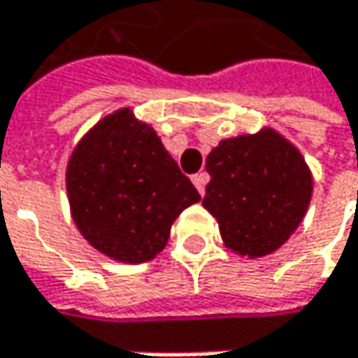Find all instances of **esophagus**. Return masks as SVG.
Masks as SVG:
<instances>
[{"instance_id": "1", "label": "esophagus", "mask_w": 358, "mask_h": 358, "mask_svg": "<svg viewBox=\"0 0 358 358\" xmlns=\"http://www.w3.org/2000/svg\"><path fill=\"white\" fill-rule=\"evenodd\" d=\"M207 182H209V174H207V172H199V174L192 176V184L196 186V190H199L201 196L205 194V184H207Z\"/></svg>"}]
</instances>
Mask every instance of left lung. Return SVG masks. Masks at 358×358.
<instances>
[{
	"label": "left lung",
	"mask_w": 358,
	"mask_h": 358,
	"mask_svg": "<svg viewBox=\"0 0 358 358\" xmlns=\"http://www.w3.org/2000/svg\"><path fill=\"white\" fill-rule=\"evenodd\" d=\"M203 207L217 220L224 245L257 259L278 250L301 226L313 176L301 151L273 128L224 138L207 155Z\"/></svg>",
	"instance_id": "obj_1"
}]
</instances>
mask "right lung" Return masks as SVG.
I'll return each mask as SVG.
<instances>
[{
    "instance_id": "right-lung-1",
    "label": "right lung",
    "mask_w": 358,
    "mask_h": 358,
    "mask_svg": "<svg viewBox=\"0 0 358 358\" xmlns=\"http://www.w3.org/2000/svg\"><path fill=\"white\" fill-rule=\"evenodd\" d=\"M72 220L83 238L122 263H145L168 245L172 224L201 194L157 132L122 108L101 117L66 168Z\"/></svg>"
}]
</instances>
